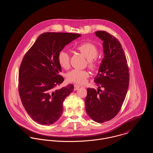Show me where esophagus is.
<instances>
[{"label":"esophagus","mask_w":153,"mask_h":153,"mask_svg":"<svg viewBox=\"0 0 153 153\" xmlns=\"http://www.w3.org/2000/svg\"><path fill=\"white\" fill-rule=\"evenodd\" d=\"M81 87H82V86L78 85V84H75L74 85V90H77L78 88H79Z\"/></svg>","instance_id":"34e87169"}]
</instances>
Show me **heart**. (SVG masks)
<instances>
[{"label": "heart", "mask_w": 153, "mask_h": 153, "mask_svg": "<svg viewBox=\"0 0 153 153\" xmlns=\"http://www.w3.org/2000/svg\"><path fill=\"white\" fill-rule=\"evenodd\" d=\"M77 49L88 59V64L89 67L94 69L97 66L96 56L98 55V49L94 44L91 42H83L78 45ZM58 61L60 66L64 69H68L69 67V55L65 51H61L58 55ZM89 76L87 71L75 69H72L67 74V78L69 81L78 83L83 84L86 81Z\"/></svg>", "instance_id": "obj_1"}]
</instances>
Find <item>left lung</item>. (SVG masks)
I'll list each match as a JSON object with an SVG mask.
<instances>
[{"label":"left lung","instance_id":"1","mask_svg":"<svg viewBox=\"0 0 153 153\" xmlns=\"http://www.w3.org/2000/svg\"><path fill=\"white\" fill-rule=\"evenodd\" d=\"M95 34L103 42L104 56L94 78L98 88L97 91L87 88L85 104L89 117L102 123L112 119L120 111L127 95L130 75L126 56L118 40L105 31L99 30Z\"/></svg>","mask_w":153,"mask_h":153}]
</instances>
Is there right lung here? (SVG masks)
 I'll return each mask as SVG.
<instances>
[{
    "mask_svg": "<svg viewBox=\"0 0 153 153\" xmlns=\"http://www.w3.org/2000/svg\"><path fill=\"white\" fill-rule=\"evenodd\" d=\"M70 33L45 32L25 55L19 72V92L28 115L37 123L49 126L61 116L63 102L73 91L74 85L54 90L64 81L59 75V52L65 46L81 36Z\"/></svg>",
    "mask_w": 153,
    "mask_h": 153,
    "instance_id": "right-lung-1",
    "label": "right lung"
}]
</instances>
